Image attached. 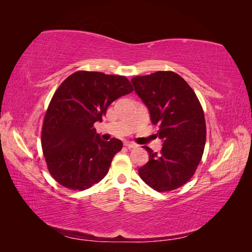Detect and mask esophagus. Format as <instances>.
<instances>
[{"mask_svg":"<svg viewBox=\"0 0 252 252\" xmlns=\"http://www.w3.org/2000/svg\"><path fill=\"white\" fill-rule=\"evenodd\" d=\"M124 145H125V146H126L128 149H131V148H135V147H136V145H135V144H133V143H129V142H125V143H124Z\"/></svg>","mask_w":252,"mask_h":252,"instance_id":"34e87169","label":"esophagus"}]
</instances>
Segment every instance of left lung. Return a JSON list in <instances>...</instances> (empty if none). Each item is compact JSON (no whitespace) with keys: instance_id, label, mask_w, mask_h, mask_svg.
<instances>
[{"instance_id":"obj_1","label":"left lung","mask_w":252,"mask_h":252,"mask_svg":"<svg viewBox=\"0 0 252 252\" xmlns=\"http://www.w3.org/2000/svg\"><path fill=\"white\" fill-rule=\"evenodd\" d=\"M131 83L163 141L159 154L144 146L149 161L139 169L140 177L158 192L177 189L191 179L205 148L206 124L199 98L172 71L135 77Z\"/></svg>"}]
</instances>
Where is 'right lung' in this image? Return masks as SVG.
Wrapping results in <instances>:
<instances>
[{"label":"right lung","instance_id":"add662e5","mask_svg":"<svg viewBox=\"0 0 252 252\" xmlns=\"http://www.w3.org/2000/svg\"><path fill=\"white\" fill-rule=\"evenodd\" d=\"M132 91L125 77L95 71H77L59 86L44 118L42 149L61 185L85 190L107 174L123 143L103 141L94 124L102 122L113 101Z\"/></svg>","mask_w":252,"mask_h":252}]
</instances>
